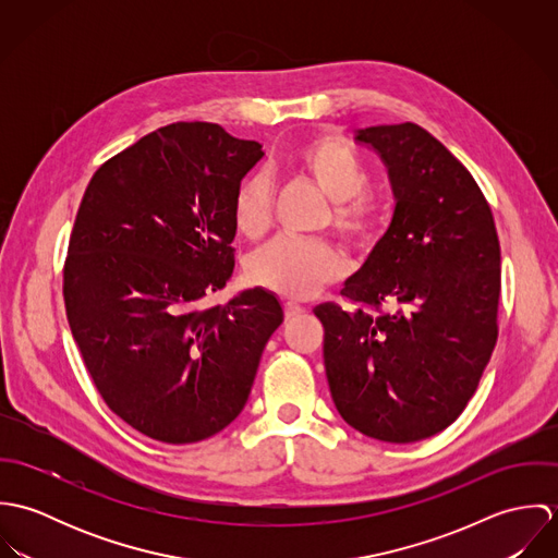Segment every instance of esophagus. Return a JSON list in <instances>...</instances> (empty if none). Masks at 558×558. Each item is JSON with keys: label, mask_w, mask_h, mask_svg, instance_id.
<instances>
[{"label": "esophagus", "mask_w": 558, "mask_h": 558, "mask_svg": "<svg viewBox=\"0 0 558 558\" xmlns=\"http://www.w3.org/2000/svg\"><path fill=\"white\" fill-rule=\"evenodd\" d=\"M283 310H286V318L288 319L296 318L299 314L305 312L303 305H299V303H294V301H288V303L283 305Z\"/></svg>", "instance_id": "esophagus-1"}]
</instances>
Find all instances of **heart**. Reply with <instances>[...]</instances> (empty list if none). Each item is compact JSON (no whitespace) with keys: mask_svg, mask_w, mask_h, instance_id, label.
Returning a JSON list of instances; mask_svg holds the SVG:
<instances>
[{"mask_svg":"<svg viewBox=\"0 0 558 558\" xmlns=\"http://www.w3.org/2000/svg\"><path fill=\"white\" fill-rule=\"evenodd\" d=\"M294 167L332 204L330 228L352 246H367L376 232V204L365 195L369 175L359 155L337 137H318L303 146ZM272 191L264 173L248 175L234 197L240 234L259 239L270 223ZM343 272L341 255L326 242L277 239L248 264L251 279L277 294L303 299Z\"/></svg>","mask_w":558,"mask_h":558,"instance_id":"b5f03b06","label":"heart"}]
</instances>
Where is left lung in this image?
Returning <instances> with one entry per match:
<instances>
[{"label":"left lung","mask_w":558,"mask_h":558,"mask_svg":"<svg viewBox=\"0 0 558 558\" xmlns=\"http://www.w3.org/2000/svg\"><path fill=\"white\" fill-rule=\"evenodd\" d=\"M354 140L385 160L396 213L341 290L356 307L314 310L326 378L348 425L416 442L477 391L498 337L500 244L475 178L425 129L383 124Z\"/></svg>","instance_id":"obj_1"}]
</instances>
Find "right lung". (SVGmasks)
Segmentation results:
<instances>
[{
	"instance_id": "1",
	"label": "right lung",
	"mask_w": 558,
	"mask_h": 558,
	"mask_svg": "<svg viewBox=\"0 0 558 558\" xmlns=\"http://www.w3.org/2000/svg\"><path fill=\"white\" fill-rule=\"evenodd\" d=\"M262 157L219 124L175 122L102 162L83 193L66 318L100 398L160 442L228 427L283 322L262 288L202 305L234 272V197Z\"/></svg>"
}]
</instances>
